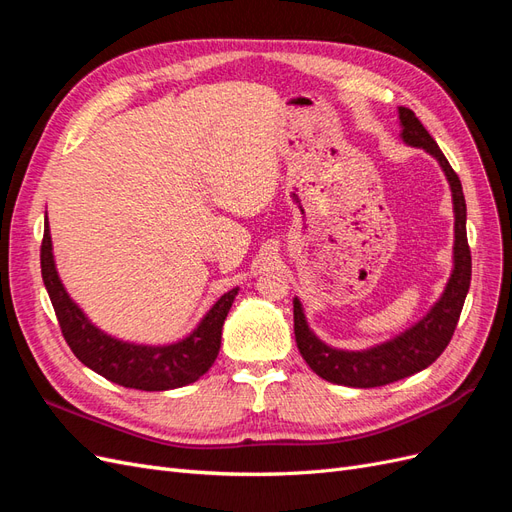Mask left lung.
<instances>
[{
	"mask_svg": "<svg viewBox=\"0 0 512 512\" xmlns=\"http://www.w3.org/2000/svg\"><path fill=\"white\" fill-rule=\"evenodd\" d=\"M399 121L404 143L431 153L451 183L455 207V267L440 301L431 307V312L423 320H418L414 327L397 335L391 342L361 352L335 350L320 342L307 327L301 301L294 297V337H297V346L305 363L322 380L354 386V389H374V386L397 382L416 374V371H423L436 361L451 342L472 280V256L466 235V198H463L461 181L444 158L438 143L433 141L410 108L399 106Z\"/></svg>",
	"mask_w": 512,
	"mask_h": 512,
	"instance_id": "left-lung-1",
	"label": "left lung"
}]
</instances>
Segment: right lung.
Segmentation results:
<instances>
[{
  "mask_svg": "<svg viewBox=\"0 0 512 512\" xmlns=\"http://www.w3.org/2000/svg\"><path fill=\"white\" fill-rule=\"evenodd\" d=\"M40 267L66 344L76 359L106 380L138 391L179 389V386L192 384L207 374L213 361L218 359L224 320L239 288L222 294L198 327L181 342L168 346H138L102 333L87 320L83 309L68 297L55 269L49 220L44 222Z\"/></svg>",
  "mask_w": 512,
  "mask_h": 512,
  "instance_id": "add662e5",
  "label": "right lung"
}]
</instances>
